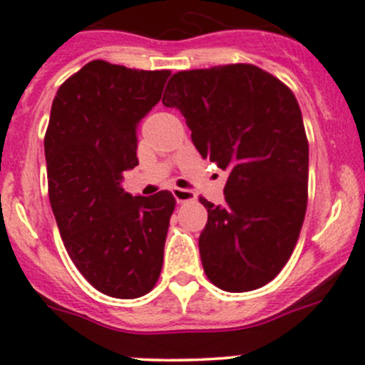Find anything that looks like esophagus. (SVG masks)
<instances>
[{"mask_svg":"<svg viewBox=\"0 0 365 365\" xmlns=\"http://www.w3.org/2000/svg\"><path fill=\"white\" fill-rule=\"evenodd\" d=\"M172 195H174V198L178 200V203L191 202V200L197 198V195H195L193 191H191V190H182V187H174V190H172Z\"/></svg>","mask_w":365,"mask_h":365,"instance_id":"esophagus-1","label":"esophagus"}]
</instances>
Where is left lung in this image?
I'll return each instance as SVG.
<instances>
[{"label": "left lung", "instance_id": "1", "mask_svg": "<svg viewBox=\"0 0 365 365\" xmlns=\"http://www.w3.org/2000/svg\"><path fill=\"white\" fill-rule=\"evenodd\" d=\"M163 106L186 118L203 158L228 170L225 205L205 198L198 238L215 287L247 292L272 282L291 257L307 214L308 140L294 93L252 64L181 71Z\"/></svg>", "mask_w": 365, "mask_h": 365}]
</instances>
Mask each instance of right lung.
<instances>
[{
  "label": "right lung",
  "instance_id": "add662e5",
  "mask_svg": "<svg viewBox=\"0 0 365 365\" xmlns=\"http://www.w3.org/2000/svg\"><path fill=\"white\" fill-rule=\"evenodd\" d=\"M170 71L92 61L64 81L45 134L48 195L62 242L97 291L134 299L163 264L170 191L132 197L123 172L139 165L137 125L162 99Z\"/></svg>",
  "mask_w": 365,
  "mask_h": 365
}]
</instances>
